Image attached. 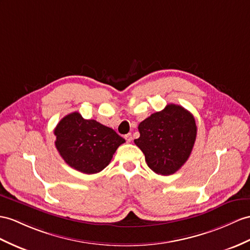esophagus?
<instances>
[{
    "mask_svg": "<svg viewBox=\"0 0 250 250\" xmlns=\"http://www.w3.org/2000/svg\"><path fill=\"white\" fill-rule=\"evenodd\" d=\"M125 140H126V142H131V140H132V137H131V133H127V135H125Z\"/></svg>",
    "mask_w": 250,
    "mask_h": 250,
    "instance_id": "1",
    "label": "esophagus"
}]
</instances>
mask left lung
Here are the masks:
<instances>
[{
  "label": "left lung",
  "mask_w": 250,
  "mask_h": 250,
  "mask_svg": "<svg viewBox=\"0 0 250 250\" xmlns=\"http://www.w3.org/2000/svg\"><path fill=\"white\" fill-rule=\"evenodd\" d=\"M139 139L148 167L159 175H172L184 166L196 140L193 114L179 105L168 104L139 124Z\"/></svg>",
  "instance_id": "8db88e82"
}]
</instances>
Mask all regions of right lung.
Masks as SVG:
<instances>
[{
  "instance_id": "add662e5",
  "label": "right lung",
  "mask_w": 250,
  "mask_h": 250,
  "mask_svg": "<svg viewBox=\"0 0 250 250\" xmlns=\"http://www.w3.org/2000/svg\"><path fill=\"white\" fill-rule=\"evenodd\" d=\"M55 146L66 164L83 174H96L110 163L125 140L110 127L72 112L54 130Z\"/></svg>"
}]
</instances>
